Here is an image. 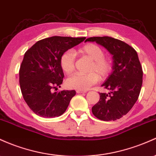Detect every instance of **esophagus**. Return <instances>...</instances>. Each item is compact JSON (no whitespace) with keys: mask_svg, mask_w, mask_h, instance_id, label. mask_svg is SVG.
<instances>
[{"mask_svg":"<svg viewBox=\"0 0 156 156\" xmlns=\"http://www.w3.org/2000/svg\"><path fill=\"white\" fill-rule=\"evenodd\" d=\"M76 92L77 93H78V94H81V93H86V91H85V90H76Z\"/></svg>","mask_w":156,"mask_h":156,"instance_id":"34e87169","label":"esophagus"}]
</instances>
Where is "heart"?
<instances>
[{"label":"heart","mask_w":156,"mask_h":156,"mask_svg":"<svg viewBox=\"0 0 156 156\" xmlns=\"http://www.w3.org/2000/svg\"><path fill=\"white\" fill-rule=\"evenodd\" d=\"M77 52L92 61L87 74L73 75L66 80V86L78 90H87L98 81L99 78L104 79L112 70V61L105 57L104 49L94 44H88L80 47ZM75 57L72 51L64 52L60 58V66L66 74H70L75 69Z\"/></svg>","instance_id":"obj_1"}]
</instances>
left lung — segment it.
Returning <instances> with one entry per match:
<instances>
[{"mask_svg":"<svg viewBox=\"0 0 156 156\" xmlns=\"http://www.w3.org/2000/svg\"><path fill=\"white\" fill-rule=\"evenodd\" d=\"M85 41L96 42L112 55V72L101 87L108 93H99V101L92 107L97 119L115 121L127 113L139 96L143 71L138 54L133 47L113 37H91Z\"/></svg>","mask_w":156,"mask_h":156,"instance_id":"8db88e82","label":"left lung"}]
</instances>
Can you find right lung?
Returning <instances> with one entry per match:
<instances>
[{
	"instance_id": "1",
	"label": "right lung",
	"mask_w": 156,
	"mask_h": 156,
	"mask_svg": "<svg viewBox=\"0 0 156 156\" xmlns=\"http://www.w3.org/2000/svg\"><path fill=\"white\" fill-rule=\"evenodd\" d=\"M86 37L53 36L35 43L25 52L19 70L23 98L29 107L44 118L64 113L75 90L57 91L64 75L60 66L64 52L83 42Z\"/></svg>"
}]
</instances>
